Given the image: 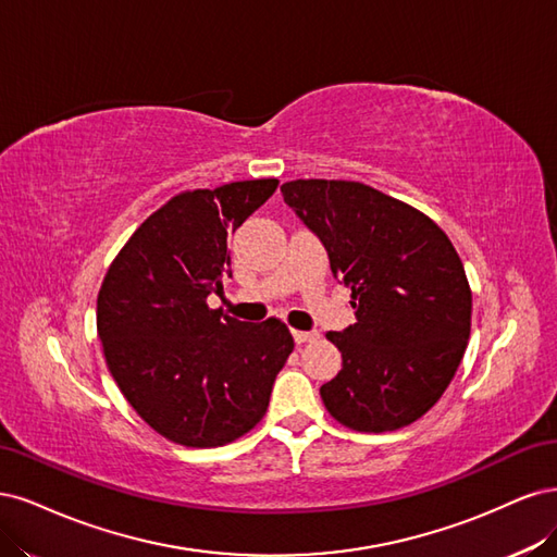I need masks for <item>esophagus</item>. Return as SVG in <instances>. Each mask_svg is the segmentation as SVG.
<instances>
[{
    "label": "esophagus",
    "instance_id": "obj_1",
    "mask_svg": "<svg viewBox=\"0 0 557 557\" xmlns=\"http://www.w3.org/2000/svg\"><path fill=\"white\" fill-rule=\"evenodd\" d=\"M317 337V333L314 331H294V339H296V345H305V343H310V339H314Z\"/></svg>",
    "mask_w": 557,
    "mask_h": 557
}]
</instances>
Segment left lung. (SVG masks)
I'll use <instances>...</instances> for the list:
<instances>
[{
  "label": "left lung",
  "mask_w": 557,
  "mask_h": 557,
  "mask_svg": "<svg viewBox=\"0 0 557 557\" xmlns=\"http://www.w3.org/2000/svg\"><path fill=\"white\" fill-rule=\"evenodd\" d=\"M284 201L324 243L356 324L326 337L343 370L319 388L356 433H391L433 407L468 349L472 289L446 233L414 206L354 181H292Z\"/></svg>",
  "instance_id": "8db88e82"
}]
</instances>
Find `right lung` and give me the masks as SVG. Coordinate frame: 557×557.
Returning a JSON list of instances; mask_svg holds the SVG:
<instances>
[{
    "instance_id": "right-lung-1",
    "label": "right lung",
    "mask_w": 557,
    "mask_h": 557,
    "mask_svg": "<svg viewBox=\"0 0 557 557\" xmlns=\"http://www.w3.org/2000/svg\"><path fill=\"white\" fill-rule=\"evenodd\" d=\"M277 177L175 194L109 265L97 333L117 388L154 433L189 448L247 435L294 351L280 319L247 324L208 308L231 277L226 240L275 194Z\"/></svg>"
}]
</instances>
